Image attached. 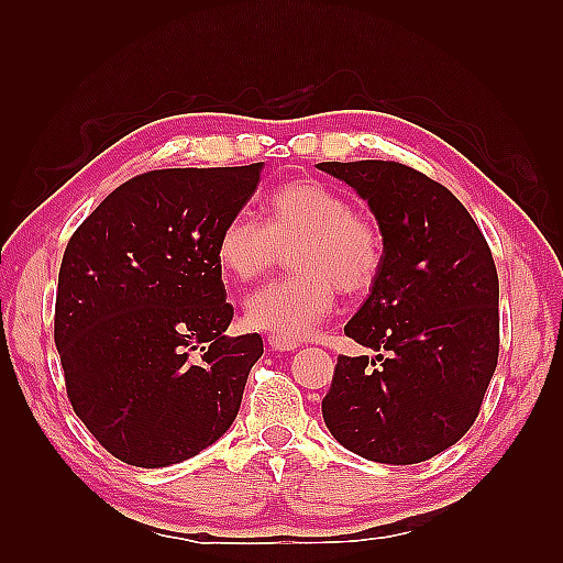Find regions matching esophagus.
<instances>
[{"label": "esophagus", "instance_id": "obj_1", "mask_svg": "<svg viewBox=\"0 0 563 563\" xmlns=\"http://www.w3.org/2000/svg\"><path fill=\"white\" fill-rule=\"evenodd\" d=\"M268 345L273 351H280V353H288V351H295L297 345V341H292V339H283V336H268Z\"/></svg>", "mask_w": 563, "mask_h": 563}]
</instances>
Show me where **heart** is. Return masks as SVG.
I'll return each mask as SVG.
<instances>
[{
    "mask_svg": "<svg viewBox=\"0 0 563 563\" xmlns=\"http://www.w3.org/2000/svg\"><path fill=\"white\" fill-rule=\"evenodd\" d=\"M266 220L236 212L222 224L218 261L236 280H254L290 251L288 278L261 285L244 302L246 324L273 336L305 339L336 305V290H369L385 266V234L375 218L317 178L275 188Z\"/></svg>",
    "mask_w": 563,
    "mask_h": 563,
    "instance_id": "1",
    "label": "heart"
}]
</instances>
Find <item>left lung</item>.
<instances>
[{"instance_id": "left-lung-1", "label": "left lung", "mask_w": 563, "mask_h": 563, "mask_svg": "<svg viewBox=\"0 0 563 563\" xmlns=\"http://www.w3.org/2000/svg\"><path fill=\"white\" fill-rule=\"evenodd\" d=\"M367 200L385 266L345 336L389 355H341L321 401L343 448L416 464L479 416L498 363V273L479 227L450 190L399 162H321Z\"/></svg>"}]
</instances>
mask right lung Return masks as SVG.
Returning <instances> with one entry per match:
<instances>
[{
  "mask_svg": "<svg viewBox=\"0 0 563 563\" xmlns=\"http://www.w3.org/2000/svg\"><path fill=\"white\" fill-rule=\"evenodd\" d=\"M261 169L140 174L69 239L55 300L67 399L125 464L196 457L234 423L263 341L224 336L234 307L214 249Z\"/></svg>",
  "mask_w": 563,
  "mask_h": 563,
  "instance_id": "add662e5",
  "label": "right lung"
}]
</instances>
